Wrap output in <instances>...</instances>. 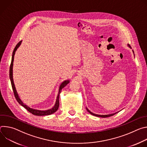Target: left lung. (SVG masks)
I'll use <instances>...</instances> for the list:
<instances>
[{
  "label": "left lung",
  "mask_w": 147,
  "mask_h": 147,
  "mask_svg": "<svg viewBox=\"0 0 147 147\" xmlns=\"http://www.w3.org/2000/svg\"><path fill=\"white\" fill-rule=\"evenodd\" d=\"M128 46L129 47H130L131 48V47L130 46V45H128ZM87 111L90 113H91V115H94V116H98V117H110V116H113L114 115H115L116 113H113V114H111V115H96V114H94V113H92L91 112H90L87 108Z\"/></svg>",
  "instance_id": "obj_1"
}]
</instances>
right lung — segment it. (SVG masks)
<instances>
[{
	"mask_svg": "<svg viewBox=\"0 0 147 147\" xmlns=\"http://www.w3.org/2000/svg\"><path fill=\"white\" fill-rule=\"evenodd\" d=\"M21 43H22V40L20 41L16 45L15 48L14 49L13 52V55H12V58H11V64H10V70H9V76H10V79L11 81V87L13 88V91L14 92V96L16 99V100H17V102H18L19 104H20L21 105L23 106L25 109H26L29 112L31 113L32 114H33L34 115H36V116H46V115H51L53 113H55L59 108V95L61 92V90L67 84L69 83V80H66L64 82H63L61 83V84L59 88V93L57 96V99H56V101L55 103V106L51 109H48L47 111H39V110H36V109H32L31 108H30L29 107L26 105L22 101L17 94V92L16 91L14 84V82H13V61H14V56L15 54V52L16 51V50L17 49V48L19 47V46L20 45Z\"/></svg>",
	"mask_w": 147,
	"mask_h": 147,
	"instance_id": "1",
	"label": "right lung"
}]
</instances>
